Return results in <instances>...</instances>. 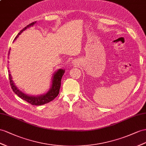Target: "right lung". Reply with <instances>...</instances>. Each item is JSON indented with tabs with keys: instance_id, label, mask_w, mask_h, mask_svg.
<instances>
[{
	"instance_id": "right-lung-1",
	"label": "right lung",
	"mask_w": 146,
	"mask_h": 146,
	"mask_svg": "<svg viewBox=\"0 0 146 146\" xmlns=\"http://www.w3.org/2000/svg\"><path fill=\"white\" fill-rule=\"evenodd\" d=\"M36 23V21L33 22V23H30L29 25H27L26 27H25L23 29H22V30H21V31L19 33H18V35L16 36L14 40L17 39L18 36L21 35V33H22V32L26 30L27 28L33 27V26ZM10 50L9 52V55L10 54ZM9 76L10 83L13 91L15 93V94L19 97V98H20L21 99L25 100V101H27V102L31 104V105L41 106V105H44L45 104L50 102V101H52V100H53L59 94L60 88V86H61V80L63 74L65 73V70L60 68L57 71H56V72L53 74V76H52V84L49 90H48L46 94H41L39 96H29L28 94H25L24 92L20 91V89H18V88L16 86L15 84V83H13V81L12 80V77L10 73L9 70Z\"/></svg>"
}]
</instances>
